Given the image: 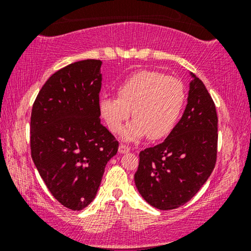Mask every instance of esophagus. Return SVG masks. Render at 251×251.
<instances>
[{"mask_svg": "<svg viewBox=\"0 0 251 251\" xmlns=\"http://www.w3.org/2000/svg\"><path fill=\"white\" fill-rule=\"evenodd\" d=\"M119 152L121 153V154H126V153H129L130 152V147H128V146H126V145H120V147H119Z\"/></svg>", "mask_w": 251, "mask_h": 251, "instance_id": "1", "label": "esophagus"}]
</instances>
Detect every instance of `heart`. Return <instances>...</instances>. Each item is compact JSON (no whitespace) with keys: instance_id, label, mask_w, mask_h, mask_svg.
Masks as SVG:
<instances>
[{"instance_id":"obj_1","label":"heart","mask_w":251,"mask_h":251,"mask_svg":"<svg viewBox=\"0 0 251 251\" xmlns=\"http://www.w3.org/2000/svg\"><path fill=\"white\" fill-rule=\"evenodd\" d=\"M118 96H101L99 112L109 130L122 131L131 115L132 122L123 132L126 142H138L150 135L160 139L169 135L183 111V82L154 71H143L126 78L118 87Z\"/></svg>"}]
</instances>
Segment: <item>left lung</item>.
Instances as JSON below:
<instances>
[{
	"instance_id": "1",
	"label": "left lung",
	"mask_w": 251,
	"mask_h": 251,
	"mask_svg": "<svg viewBox=\"0 0 251 251\" xmlns=\"http://www.w3.org/2000/svg\"><path fill=\"white\" fill-rule=\"evenodd\" d=\"M187 105L163 143L139 153L135 184L152 207L171 210L191 200L215 168L217 113L203 82L190 73Z\"/></svg>"
}]
</instances>
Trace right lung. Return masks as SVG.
Segmentation results:
<instances>
[{"label":"right lung","mask_w":251,"mask_h":251,"mask_svg":"<svg viewBox=\"0 0 251 251\" xmlns=\"http://www.w3.org/2000/svg\"><path fill=\"white\" fill-rule=\"evenodd\" d=\"M101 61H76L51 75L34 101L30 151L58 202L82 210L94 201L119 143L100 123Z\"/></svg>","instance_id":"right-lung-1"}]
</instances>
